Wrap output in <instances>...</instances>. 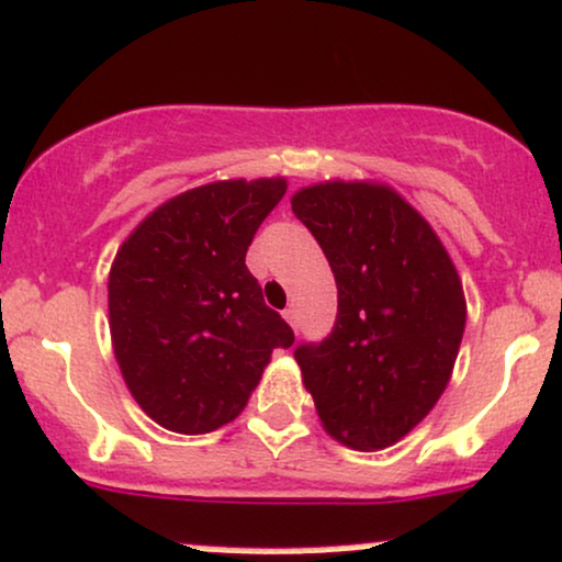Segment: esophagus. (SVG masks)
Segmentation results:
<instances>
[{
    "label": "esophagus",
    "instance_id": "34e87169",
    "mask_svg": "<svg viewBox=\"0 0 562 562\" xmlns=\"http://www.w3.org/2000/svg\"><path fill=\"white\" fill-rule=\"evenodd\" d=\"M283 318H286V324L292 326V329H297V311H294V307H286V311H283Z\"/></svg>",
    "mask_w": 562,
    "mask_h": 562
}]
</instances>
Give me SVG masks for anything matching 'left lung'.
<instances>
[{
    "label": "left lung",
    "instance_id": "1",
    "mask_svg": "<svg viewBox=\"0 0 562 562\" xmlns=\"http://www.w3.org/2000/svg\"><path fill=\"white\" fill-rule=\"evenodd\" d=\"M337 281V321L294 348L326 432L384 449L430 414L464 334L462 281L425 217L376 182H324L292 196Z\"/></svg>",
    "mask_w": 562,
    "mask_h": 562
}]
</instances>
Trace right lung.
Returning a JSON list of instances; mask_svg holds the SVG:
<instances>
[{"label": "right lung", "mask_w": 562, "mask_h": 562, "mask_svg": "<svg viewBox=\"0 0 562 562\" xmlns=\"http://www.w3.org/2000/svg\"><path fill=\"white\" fill-rule=\"evenodd\" d=\"M286 180H223L169 199L132 231L109 276L111 339L140 408L182 435L247 406L294 331L262 300L247 249Z\"/></svg>", "instance_id": "right-lung-1"}]
</instances>
